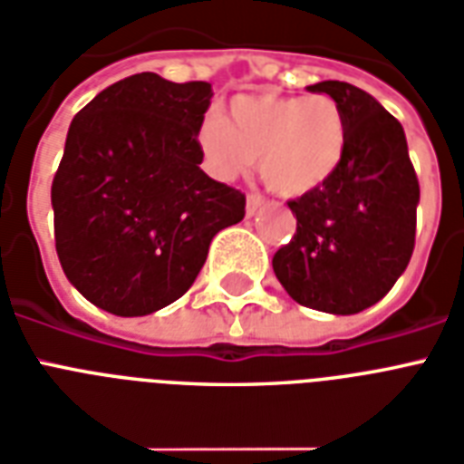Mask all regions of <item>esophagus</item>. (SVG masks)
I'll return each mask as SVG.
<instances>
[{
	"label": "esophagus",
	"instance_id": "34e87169",
	"mask_svg": "<svg viewBox=\"0 0 464 464\" xmlns=\"http://www.w3.org/2000/svg\"><path fill=\"white\" fill-rule=\"evenodd\" d=\"M262 205H265V198L259 193H250L247 195V205H245V214H247V217H255Z\"/></svg>",
	"mask_w": 464,
	"mask_h": 464
}]
</instances>
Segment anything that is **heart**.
Segmentation results:
<instances>
[{
    "label": "heart",
    "mask_w": 464,
    "mask_h": 464,
    "mask_svg": "<svg viewBox=\"0 0 464 464\" xmlns=\"http://www.w3.org/2000/svg\"><path fill=\"white\" fill-rule=\"evenodd\" d=\"M207 167L233 179L257 161L269 190L300 198L317 190L341 164L348 128L336 100L324 92L307 97L240 95L207 116L198 135Z\"/></svg>",
    "instance_id": "1"
}]
</instances>
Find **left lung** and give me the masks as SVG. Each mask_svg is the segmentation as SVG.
I'll use <instances>...</instances> for the list:
<instances>
[{
	"label": "left lung",
	"mask_w": 464,
	"mask_h": 464,
	"mask_svg": "<svg viewBox=\"0 0 464 464\" xmlns=\"http://www.w3.org/2000/svg\"><path fill=\"white\" fill-rule=\"evenodd\" d=\"M307 90L336 100L348 145L324 186L288 202L295 236L271 265L295 303L357 314L393 288L412 257L420 180L401 121L374 97L341 81Z\"/></svg>",
	"instance_id": "8db88e82"
}]
</instances>
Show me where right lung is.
Returning <instances> with one entry per match:
<instances>
[{
	"label": "right lung",
	"instance_id": "obj_1",
	"mask_svg": "<svg viewBox=\"0 0 464 464\" xmlns=\"http://www.w3.org/2000/svg\"><path fill=\"white\" fill-rule=\"evenodd\" d=\"M205 81L135 73L71 121L52 180L62 269L82 297L116 317L179 300L245 195L209 179L198 133L212 100Z\"/></svg>",
	"mask_w": 464,
	"mask_h": 464
}]
</instances>
